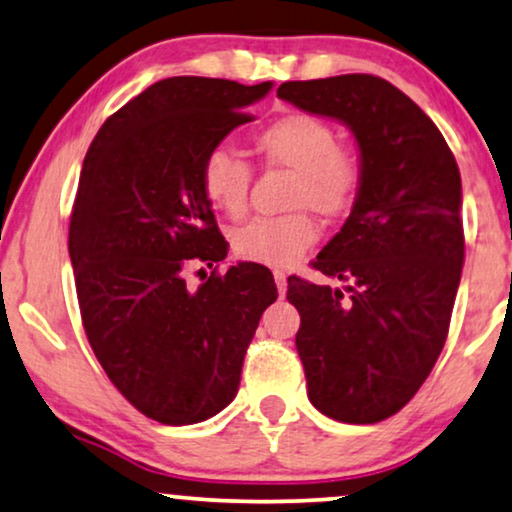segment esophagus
<instances>
[{"label": "esophagus", "instance_id": "obj_1", "mask_svg": "<svg viewBox=\"0 0 512 512\" xmlns=\"http://www.w3.org/2000/svg\"><path fill=\"white\" fill-rule=\"evenodd\" d=\"M274 281H276V288H278V295H286V290H288V276H286V271H274Z\"/></svg>", "mask_w": 512, "mask_h": 512}]
</instances>
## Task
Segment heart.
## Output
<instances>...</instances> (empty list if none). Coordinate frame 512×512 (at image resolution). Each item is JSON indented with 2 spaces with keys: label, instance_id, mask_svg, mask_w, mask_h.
Listing matches in <instances>:
<instances>
[{
  "label": "heart",
  "instance_id": "obj_1",
  "mask_svg": "<svg viewBox=\"0 0 512 512\" xmlns=\"http://www.w3.org/2000/svg\"><path fill=\"white\" fill-rule=\"evenodd\" d=\"M257 153L269 165L295 172L290 205L314 208L326 217H340L354 208L364 163L352 146L340 144L326 120L309 113L283 115L252 137ZM200 193L210 208L226 217L248 210L250 165L226 148H212L198 170ZM319 241V226L307 210L283 217H257L231 234V248L248 262L290 267Z\"/></svg>",
  "mask_w": 512,
  "mask_h": 512
}]
</instances>
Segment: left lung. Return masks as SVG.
<instances>
[{"label": "left lung", "mask_w": 512, "mask_h": 512, "mask_svg": "<svg viewBox=\"0 0 512 512\" xmlns=\"http://www.w3.org/2000/svg\"><path fill=\"white\" fill-rule=\"evenodd\" d=\"M278 96L352 129L359 198L314 269L345 288L288 278L309 401L368 425L409 404L449 333L463 269L461 172L435 122L383 77L283 82Z\"/></svg>", "instance_id": "obj_1"}]
</instances>
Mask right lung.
Wrapping results in <instances>:
<instances>
[{
	"mask_svg": "<svg viewBox=\"0 0 512 512\" xmlns=\"http://www.w3.org/2000/svg\"><path fill=\"white\" fill-rule=\"evenodd\" d=\"M269 89L167 77L103 122L84 158L68 231L84 333L122 397L163 425L200 423L234 401L278 297L260 264L217 274L229 243L198 181L205 155ZM193 263L216 269L198 289L185 286Z\"/></svg>",
	"mask_w": 512,
	"mask_h": 512,
	"instance_id": "right-lung-1",
	"label": "right lung"
}]
</instances>
